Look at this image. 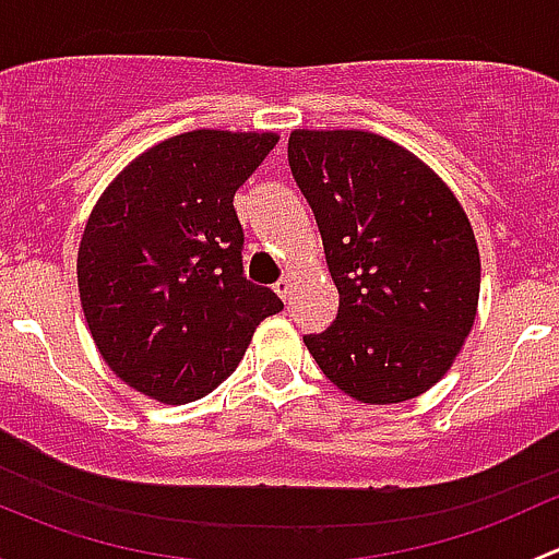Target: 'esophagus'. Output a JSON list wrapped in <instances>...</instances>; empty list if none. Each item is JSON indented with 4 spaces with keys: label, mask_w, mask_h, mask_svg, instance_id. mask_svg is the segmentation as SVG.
<instances>
[{
    "label": "esophagus",
    "mask_w": 559,
    "mask_h": 559,
    "mask_svg": "<svg viewBox=\"0 0 559 559\" xmlns=\"http://www.w3.org/2000/svg\"><path fill=\"white\" fill-rule=\"evenodd\" d=\"M273 289H275V295L281 297V300H289V292H292V278H289V275H284V278H281L278 284L273 286Z\"/></svg>",
    "instance_id": "1"
}]
</instances>
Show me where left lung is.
I'll return each mask as SVG.
<instances>
[{"label": "left lung", "mask_w": 559, "mask_h": 559, "mask_svg": "<svg viewBox=\"0 0 559 559\" xmlns=\"http://www.w3.org/2000/svg\"><path fill=\"white\" fill-rule=\"evenodd\" d=\"M289 167L337 286V316L306 335L321 373L370 405L419 397L471 332L476 235L454 191L411 151L362 129H295Z\"/></svg>", "instance_id": "1"}]
</instances>
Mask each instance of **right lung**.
Masks as SVG:
<instances>
[{
  "mask_svg": "<svg viewBox=\"0 0 559 559\" xmlns=\"http://www.w3.org/2000/svg\"><path fill=\"white\" fill-rule=\"evenodd\" d=\"M275 132L194 129L129 162L94 205L78 292L107 368L165 405L213 392L284 302L243 278L235 191Z\"/></svg>",
  "mask_w": 559,
  "mask_h": 559,
  "instance_id": "right-lung-1",
  "label": "right lung"
}]
</instances>
